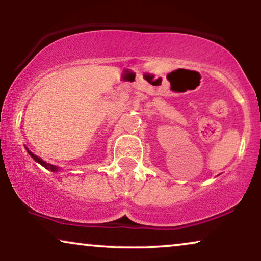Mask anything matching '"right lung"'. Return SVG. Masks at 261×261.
I'll return each instance as SVG.
<instances>
[{
    "mask_svg": "<svg viewBox=\"0 0 261 261\" xmlns=\"http://www.w3.org/2000/svg\"><path fill=\"white\" fill-rule=\"evenodd\" d=\"M27 152L30 153V155L32 156V158H33V159L35 160V162L39 163V164H40V165L44 166L45 169H47V170H49V171H53V172H57V171L59 170V167H58V166H56V165H52V164H48V163H46L45 160L40 159V158H39V156H37V155H35V154H33V153H32L31 151H28V149H27Z\"/></svg>",
    "mask_w": 261,
    "mask_h": 261,
    "instance_id": "add662e5",
    "label": "right lung"
}]
</instances>
